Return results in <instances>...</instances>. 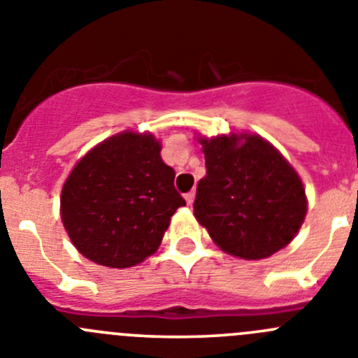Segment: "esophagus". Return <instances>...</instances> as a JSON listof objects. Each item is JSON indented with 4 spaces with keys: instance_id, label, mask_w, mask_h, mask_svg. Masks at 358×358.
I'll return each mask as SVG.
<instances>
[{
    "instance_id": "1",
    "label": "esophagus",
    "mask_w": 358,
    "mask_h": 358,
    "mask_svg": "<svg viewBox=\"0 0 358 358\" xmlns=\"http://www.w3.org/2000/svg\"><path fill=\"white\" fill-rule=\"evenodd\" d=\"M194 198H196L194 190H190V192H187V194H185L187 205H192V203H194Z\"/></svg>"
}]
</instances>
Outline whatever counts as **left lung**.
<instances>
[{"instance_id": "8db88e82", "label": "left lung", "mask_w": 358, "mask_h": 358, "mask_svg": "<svg viewBox=\"0 0 358 358\" xmlns=\"http://www.w3.org/2000/svg\"><path fill=\"white\" fill-rule=\"evenodd\" d=\"M206 176L194 215L220 249L263 259L288 245L307 213L302 180L268 141L250 134L201 138Z\"/></svg>"}]
</instances>
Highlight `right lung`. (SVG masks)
<instances>
[{
    "instance_id": "right-lung-1",
    "label": "right lung",
    "mask_w": 358,
    "mask_h": 358,
    "mask_svg": "<svg viewBox=\"0 0 358 358\" xmlns=\"http://www.w3.org/2000/svg\"><path fill=\"white\" fill-rule=\"evenodd\" d=\"M175 169L152 134L122 132L90 150L62 189V220L76 249L111 268L145 262L185 205Z\"/></svg>"
}]
</instances>
